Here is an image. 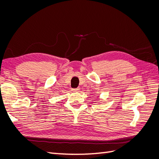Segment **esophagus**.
<instances>
[{
  "label": "esophagus",
  "mask_w": 159,
  "mask_h": 159,
  "mask_svg": "<svg viewBox=\"0 0 159 159\" xmlns=\"http://www.w3.org/2000/svg\"><path fill=\"white\" fill-rule=\"evenodd\" d=\"M80 89L79 88H75V89H72L71 91H74V92H76V91H79Z\"/></svg>",
  "instance_id": "34e87169"
}]
</instances>
